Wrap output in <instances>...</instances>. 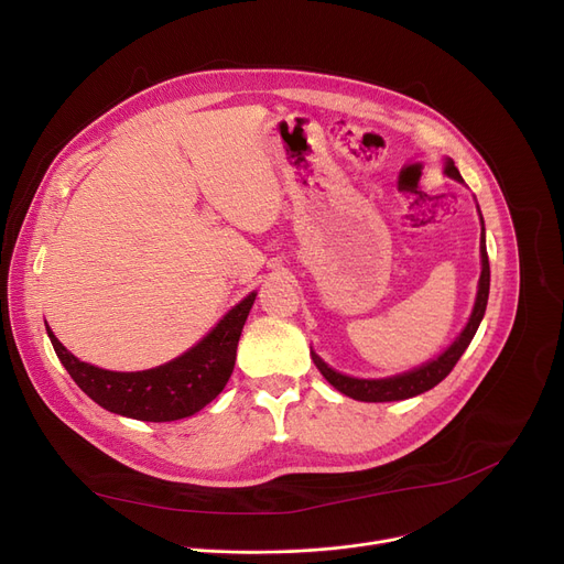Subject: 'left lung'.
Returning <instances> with one entry per match:
<instances>
[{
  "label": "left lung",
  "instance_id": "8db88e82",
  "mask_svg": "<svg viewBox=\"0 0 564 564\" xmlns=\"http://www.w3.org/2000/svg\"><path fill=\"white\" fill-rule=\"evenodd\" d=\"M444 172L448 176H454L458 181H463L458 167L454 165V161H448ZM482 221V217H480ZM480 262H482V270H480V279H478V294H476V304L471 311V317L467 322V326L463 328V333L456 337V343L448 347L440 358L399 373V377L392 379H379V381H367V379H351L345 377V373L330 369L317 354L311 351L315 367L322 371V377L335 388L340 390L343 394L358 399V401H369V403H379V401H401V399H410V397H417L431 388H435L440 381H444L448 377V371L456 367V362L460 360V356L465 354V349L469 347L471 337L478 330V324L485 315V306H487V294H490V260H487V249H485V227H482V236H480Z\"/></svg>",
  "mask_w": 564,
  "mask_h": 564
}]
</instances>
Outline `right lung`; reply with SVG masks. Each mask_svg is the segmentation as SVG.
Instances as JSON below:
<instances>
[{"instance_id": "right-lung-1", "label": "right lung", "mask_w": 564, "mask_h": 564, "mask_svg": "<svg viewBox=\"0 0 564 564\" xmlns=\"http://www.w3.org/2000/svg\"><path fill=\"white\" fill-rule=\"evenodd\" d=\"M253 299L256 292L242 299L197 347L147 371H108L82 362L45 326L58 360L95 403L140 422H174L195 415L229 383L238 340Z\"/></svg>"}]
</instances>
